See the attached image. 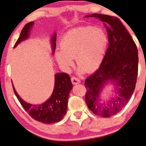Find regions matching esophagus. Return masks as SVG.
Here are the masks:
<instances>
[{
  "instance_id": "34e87169",
  "label": "esophagus",
  "mask_w": 146,
  "mask_h": 146,
  "mask_svg": "<svg viewBox=\"0 0 146 146\" xmlns=\"http://www.w3.org/2000/svg\"><path fill=\"white\" fill-rule=\"evenodd\" d=\"M71 82L73 84H78V83H80V80H79V79L78 77H75V76H73L71 78Z\"/></svg>"
}]
</instances>
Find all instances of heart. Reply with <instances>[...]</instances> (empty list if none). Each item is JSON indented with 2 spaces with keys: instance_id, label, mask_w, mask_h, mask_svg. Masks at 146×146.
I'll return each mask as SVG.
<instances>
[{
  "instance_id": "heart-1",
  "label": "heart",
  "mask_w": 146,
  "mask_h": 146,
  "mask_svg": "<svg viewBox=\"0 0 146 146\" xmlns=\"http://www.w3.org/2000/svg\"><path fill=\"white\" fill-rule=\"evenodd\" d=\"M108 44V35L102 29L84 27L72 29L60 40L56 59L62 67L70 69L75 57L79 71L89 73L100 67Z\"/></svg>"
}]
</instances>
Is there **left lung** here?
Listing matches in <instances>:
<instances>
[{"instance_id": "1", "label": "left lung", "mask_w": 146, "mask_h": 146, "mask_svg": "<svg viewBox=\"0 0 146 146\" xmlns=\"http://www.w3.org/2000/svg\"><path fill=\"white\" fill-rule=\"evenodd\" d=\"M105 23L109 46L99 69L85 79V102L93 113L109 117L119 112L133 95L138 72V51L131 36L115 17L93 14ZM115 82L117 95L110 102L100 104L98 95L105 83Z\"/></svg>"}]
</instances>
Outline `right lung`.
Masks as SVG:
<instances>
[{"instance_id":"1","label":"right lung","mask_w":146,"mask_h":146,"mask_svg":"<svg viewBox=\"0 0 146 146\" xmlns=\"http://www.w3.org/2000/svg\"><path fill=\"white\" fill-rule=\"evenodd\" d=\"M33 22L28 23L23 27L20 36L15 42L14 47H16L19 42L26 39L29 36V32ZM56 34L52 38L53 53L56 47ZM73 87L69 75L65 73H57L55 75V88L50 98L40 105H32L24 102L19 95L13 85V88L17 99L24 110L31 117L36 121L44 123H53L63 119L67 113V102L69 92Z\"/></svg>"}]
</instances>
